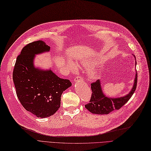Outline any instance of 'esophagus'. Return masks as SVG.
Wrapping results in <instances>:
<instances>
[{
	"label": "esophagus",
	"mask_w": 151,
	"mask_h": 151,
	"mask_svg": "<svg viewBox=\"0 0 151 151\" xmlns=\"http://www.w3.org/2000/svg\"><path fill=\"white\" fill-rule=\"evenodd\" d=\"M81 80H83V78L80 76H78L75 78V79L74 80V82H78V81H81Z\"/></svg>",
	"instance_id": "1"
}]
</instances>
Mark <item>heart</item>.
I'll list each match as a JSON object with an SVG mask.
<instances>
[{
	"instance_id": "1",
	"label": "heart",
	"mask_w": 151,
	"mask_h": 151,
	"mask_svg": "<svg viewBox=\"0 0 151 151\" xmlns=\"http://www.w3.org/2000/svg\"><path fill=\"white\" fill-rule=\"evenodd\" d=\"M81 63L83 65L86 66H90L93 65L91 62H90V61H81ZM67 65H68V67L71 70L75 71L77 68V66H76V63L70 60H69L68 61ZM99 74V73L98 70L92 69L90 71V73H89V76H90L91 79H95V78H96L98 77Z\"/></svg>"
}]
</instances>
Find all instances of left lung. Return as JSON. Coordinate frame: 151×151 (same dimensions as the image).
<instances>
[{
    "label": "left lung",
    "mask_w": 151,
    "mask_h": 151,
    "mask_svg": "<svg viewBox=\"0 0 151 151\" xmlns=\"http://www.w3.org/2000/svg\"><path fill=\"white\" fill-rule=\"evenodd\" d=\"M134 57L136 60L134 55ZM135 62V65H136V61ZM137 72H136L133 85L129 93L123 96L117 98H111L106 95L103 91L100 80H98L96 82L91 83V87L93 93L90 103L85 105V108L90 113L96 114H108L115 109H119L128 101L134 93L137 85Z\"/></svg>",
    "instance_id": "left-lung-1"
}]
</instances>
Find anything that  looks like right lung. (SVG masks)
Wrapping results in <instances>:
<instances>
[{"instance_id": "right-lung-1", "label": "right lung", "mask_w": 151, "mask_h": 151, "mask_svg": "<svg viewBox=\"0 0 151 151\" xmlns=\"http://www.w3.org/2000/svg\"><path fill=\"white\" fill-rule=\"evenodd\" d=\"M44 42H33L23 48L17 58L13 81L17 95L24 108L38 118L53 115L61 104L63 92L71 86L69 80L60 78L52 70L34 65L35 56L49 52Z\"/></svg>"}]
</instances>
